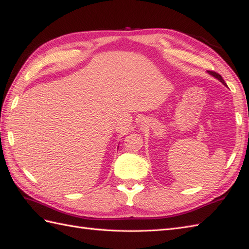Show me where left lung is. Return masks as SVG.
Here are the masks:
<instances>
[{
	"instance_id": "obj_1",
	"label": "left lung",
	"mask_w": 249,
	"mask_h": 249,
	"mask_svg": "<svg viewBox=\"0 0 249 249\" xmlns=\"http://www.w3.org/2000/svg\"><path fill=\"white\" fill-rule=\"evenodd\" d=\"M210 74H213V76H215V78L216 79H218V80H220L222 83H223V84H224V85H226V83L224 82V80H223V78H222V75L221 74H219L218 72H215V71H213V70H209V71H208ZM227 86V85H226Z\"/></svg>"
}]
</instances>
